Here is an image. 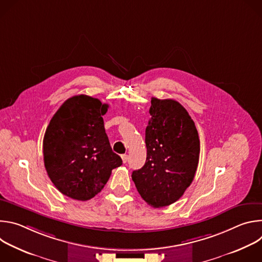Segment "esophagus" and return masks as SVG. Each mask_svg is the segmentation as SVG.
Masks as SVG:
<instances>
[{
    "instance_id": "1",
    "label": "esophagus",
    "mask_w": 262,
    "mask_h": 262,
    "mask_svg": "<svg viewBox=\"0 0 262 262\" xmlns=\"http://www.w3.org/2000/svg\"><path fill=\"white\" fill-rule=\"evenodd\" d=\"M121 159H122V162L125 164V163H127V161H128V157H127V155H122L121 156Z\"/></svg>"
}]
</instances>
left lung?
Here are the masks:
<instances>
[{
  "label": "left lung",
  "instance_id": "8db88e82",
  "mask_svg": "<svg viewBox=\"0 0 262 262\" xmlns=\"http://www.w3.org/2000/svg\"><path fill=\"white\" fill-rule=\"evenodd\" d=\"M149 113L146 162L132 178L149 205L164 207L176 202L192 183L200 141L193 119L178 101L152 97Z\"/></svg>",
  "mask_w": 262,
  "mask_h": 262
}]
</instances>
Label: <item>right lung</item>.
Listing matches in <instances>:
<instances>
[{
	"instance_id": "1",
	"label": "right lung",
	"mask_w": 262,
	"mask_h": 262,
	"mask_svg": "<svg viewBox=\"0 0 262 262\" xmlns=\"http://www.w3.org/2000/svg\"><path fill=\"white\" fill-rule=\"evenodd\" d=\"M107 107L88 95L72 96L59 107L46 130V170L56 188L69 198H93L112 170L122 165L105 134L102 116Z\"/></svg>"
}]
</instances>
